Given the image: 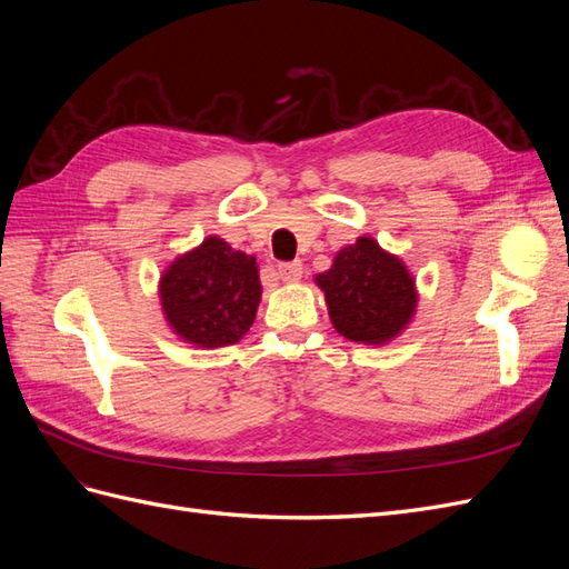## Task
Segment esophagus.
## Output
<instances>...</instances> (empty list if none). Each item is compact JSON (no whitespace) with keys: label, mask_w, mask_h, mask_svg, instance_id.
Masks as SVG:
<instances>
[{"label":"esophagus","mask_w":569,"mask_h":569,"mask_svg":"<svg viewBox=\"0 0 569 569\" xmlns=\"http://www.w3.org/2000/svg\"><path fill=\"white\" fill-rule=\"evenodd\" d=\"M303 272V266L301 261H284V263H278V274L284 280V282H297L301 278Z\"/></svg>","instance_id":"1"}]
</instances>
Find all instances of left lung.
Here are the masks:
<instances>
[{
  "label": "left lung",
  "instance_id": "1",
  "mask_svg": "<svg viewBox=\"0 0 569 569\" xmlns=\"http://www.w3.org/2000/svg\"><path fill=\"white\" fill-rule=\"evenodd\" d=\"M316 280L337 332L351 341L385 343L416 311V284L406 266L370 237L343 247L335 266Z\"/></svg>",
  "mask_w": 569,
  "mask_h": 569
}]
</instances>
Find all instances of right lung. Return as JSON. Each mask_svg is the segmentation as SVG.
Instances as JSON below:
<instances>
[{
  "label": "right lung",
  "mask_w": 569,
  "mask_h": 569,
  "mask_svg": "<svg viewBox=\"0 0 569 569\" xmlns=\"http://www.w3.org/2000/svg\"><path fill=\"white\" fill-rule=\"evenodd\" d=\"M161 301L184 341L206 349L234 343L249 332L261 301L256 258L209 237L166 270Z\"/></svg>",
  "instance_id": "right-lung-1"
}]
</instances>
